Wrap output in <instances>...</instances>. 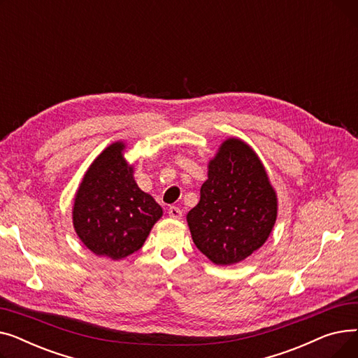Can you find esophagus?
Wrapping results in <instances>:
<instances>
[{
  "label": "esophagus",
  "mask_w": 358,
  "mask_h": 358,
  "mask_svg": "<svg viewBox=\"0 0 358 358\" xmlns=\"http://www.w3.org/2000/svg\"><path fill=\"white\" fill-rule=\"evenodd\" d=\"M168 215H169V217H173V219H181L182 210L176 208V206H171V208L168 209Z\"/></svg>",
  "instance_id": "34e87169"
}]
</instances>
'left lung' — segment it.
Listing matches in <instances>:
<instances>
[{
  "label": "left lung",
  "instance_id": "left-lung-1",
  "mask_svg": "<svg viewBox=\"0 0 358 358\" xmlns=\"http://www.w3.org/2000/svg\"><path fill=\"white\" fill-rule=\"evenodd\" d=\"M275 219L277 196L264 165L250 145L227 139L187 215L196 247L216 266L236 264L264 245Z\"/></svg>",
  "mask_w": 358,
  "mask_h": 358
}]
</instances>
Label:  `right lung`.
<instances>
[{"label": "right lung", "mask_w": 358, "mask_h": 358, "mask_svg": "<svg viewBox=\"0 0 358 358\" xmlns=\"http://www.w3.org/2000/svg\"><path fill=\"white\" fill-rule=\"evenodd\" d=\"M115 142L94 159L75 194L72 222L84 245L99 257L122 259L141 250L162 216L154 197L142 192L134 166Z\"/></svg>", "instance_id": "add662e5"}]
</instances>
